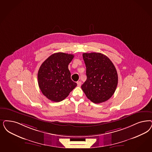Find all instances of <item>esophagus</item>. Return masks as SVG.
<instances>
[{
    "label": "esophagus",
    "instance_id": "1",
    "mask_svg": "<svg viewBox=\"0 0 152 152\" xmlns=\"http://www.w3.org/2000/svg\"><path fill=\"white\" fill-rule=\"evenodd\" d=\"M77 86H81V81H77Z\"/></svg>",
    "mask_w": 152,
    "mask_h": 152
}]
</instances>
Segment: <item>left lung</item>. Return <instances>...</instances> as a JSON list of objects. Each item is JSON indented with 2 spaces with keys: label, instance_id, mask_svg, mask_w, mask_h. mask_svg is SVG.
<instances>
[{
  "label": "left lung",
  "instance_id": "obj_1",
  "mask_svg": "<svg viewBox=\"0 0 152 152\" xmlns=\"http://www.w3.org/2000/svg\"><path fill=\"white\" fill-rule=\"evenodd\" d=\"M87 79L81 88L87 98L94 103L108 100L115 92L118 75L110 58L100 53H84Z\"/></svg>",
  "mask_w": 152,
  "mask_h": 152
}]
</instances>
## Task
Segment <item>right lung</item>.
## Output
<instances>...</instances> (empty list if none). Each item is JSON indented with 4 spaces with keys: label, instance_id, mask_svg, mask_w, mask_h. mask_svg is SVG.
Wrapping results in <instances>:
<instances>
[{
    "label": "right lung",
    "instance_id": "obj_1",
    "mask_svg": "<svg viewBox=\"0 0 152 152\" xmlns=\"http://www.w3.org/2000/svg\"><path fill=\"white\" fill-rule=\"evenodd\" d=\"M73 54H53L42 63L37 73L39 88L48 99L59 102L68 96L77 84L71 79L68 64Z\"/></svg>",
    "mask_w": 152,
    "mask_h": 152
}]
</instances>
